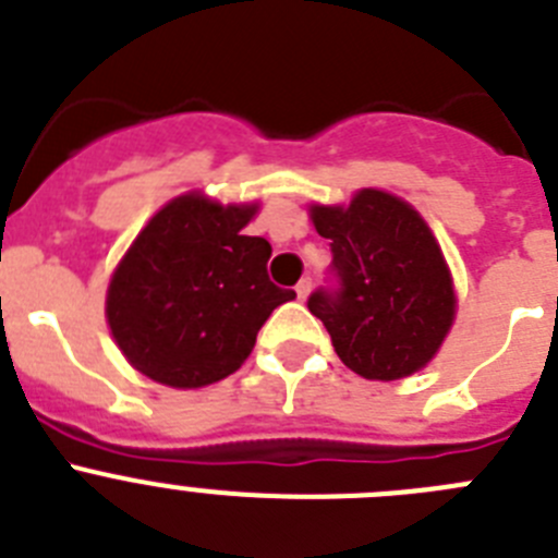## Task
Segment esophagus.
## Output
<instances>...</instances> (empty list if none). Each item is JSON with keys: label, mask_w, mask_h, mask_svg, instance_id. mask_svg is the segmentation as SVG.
<instances>
[{"label": "esophagus", "mask_w": 558, "mask_h": 558, "mask_svg": "<svg viewBox=\"0 0 558 558\" xmlns=\"http://www.w3.org/2000/svg\"><path fill=\"white\" fill-rule=\"evenodd\" d=\"M294 291H298V298H300V300L308 298V294H311V278H303V280H300L298 289H294Z\"/></svg>", "instance_id": "obj_1"}]
</instances>
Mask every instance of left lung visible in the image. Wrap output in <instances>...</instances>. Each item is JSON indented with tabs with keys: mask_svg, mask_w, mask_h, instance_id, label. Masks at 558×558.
<instances>
[{
	"mask_svg": "<svg viewBox=\"0 0 558 558\" xmlns=\"http://www.w3.org/2000/svg\"><path fill=\"white\" fill-rule=\"evenodd\" d=\"M316 233L330 239L341 280L316 291L308 311L323 319L341 364L366 380H400L439 353L456 323V286L423 214L398 194L359 189L350 203H311Z\"/></svg>",
	"mask_w": 558,
	"mask_h": 558,
	"instance_id": "1",
	"label": "left lung"
}]
</instances>
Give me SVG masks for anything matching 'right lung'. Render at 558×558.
Returning <instances> with one entry per match:
<instances>
[{
	"instance_id": "1",
	"label": "right lung",
	"mask_w": 558,
	"mask_h": 558,
	"mask_svg": "<svg viewBox=\"0 0 558 558\" xmlns=\"http://www.w3.org/2000/svg\"><path fill=\"white\" fill-rule=\"evenodd\" d=\"M260 203L205 192L169 199L138 230L105 294V319L133 369L172 389H203L247 361L278 305L298 294L267 275V239L244 235Z\"/></svg>"
}]
</instances>
